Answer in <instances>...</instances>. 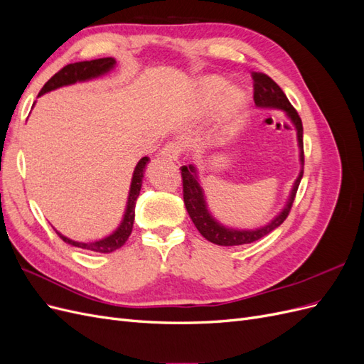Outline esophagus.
<instances>
[{
	"instance_id": "obj_1",
	"label": "esophagus",
	"mask_w": 364,
	"mask_h": 364,
	"mask_svg": "<svg viewBox=\"0 0 364 364\" xmlns=\"http://www.w3.org/2000/svg\"><path fill=\"white\" fill-rule=\"evenodd\" d=\"M182 151H183V144H182V142H179V141H170L161 150V155L164 158H168V159L176 161V159H179V156L182 155Z\"/></svg>"
}]
</instances>
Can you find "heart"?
<instances>
[{"instance_id": "1", "label": "heart", "mask_w": 364, "mask_h": 364, "mask_svg": "<svg viewBox=\"0 0 364 364\" xmlns=\"http://www.w3.org/2000/svg\"><path fill=\"white\" fill-rule=\"evenodd\" d=\"M228 90V85L225 80L218 79V77H209V79L202 82V94L206 103L209 105H215L222 94ZM245 105V97L240 91L237 90H229L222 102V111L226 119H230L235 117L240 109Z\"/></svg>"}]
</instances>
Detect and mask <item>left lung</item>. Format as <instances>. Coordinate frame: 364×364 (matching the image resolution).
Instances as JSON below:
<instances>
[{
    "label": "left lung",
    "mask_w": 364,
    "mask_h": 364,
    "mask_svg": "<svg viewBox=\"0 0 364 364\" xmlns=\"http://www.w3.org/2000/svg\"><path fill=\"white\" fill-rule=\"evenodd\" d=\"M250 75L253 79V100H255V105L259 107L281 109V111L287 114L289 118L293 121V124L297 130V141H299V149H301V164L304 167V136H302L304 129H302V119L299 114H297L296 109L291 106L287 95L284 94V91L278 86V83L273 79H270L267 74L252 73ZM181 174H182V186H183V203L186 206V211H188L193 220V223L196 225L197 229H199V232L214 245L240 246V245L253 243V241L266 237L267 234L272 232V230H274L279 225L284 223V220L289 217L291 211L297 188H299V183L304 176V168L301 170L299 176H297L290 194V199L287 205H285V208L282 209V213L277 218L272 220L269 225L255 230L229 229L215 222L206 208L203 190L199 183V179H197L196 168L193 165H190V167L183 165V167H181Z\"/></svg>",
    "instance_id": "obj_1"
}]
</instances>
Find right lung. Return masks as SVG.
Returning <instances> with one entry per match:
<instances>
[{
    "label": "right lung",
    "instance_id": "obj_1",
    "mask_svg": "<svg viewBox=\"0 0 364 364\" xmlns=\"http://www.w3.org/2000/svg\"><path fill=\"white\" fill-rule=\"evenodd\" d=\"M115 65V59L114 58H102V59H94V60H85V62H75V63H70L67 67H63L60 71H58L54 74L51 79L43 85V87L41 90L39 95L46 94L48 91L58 90L60 86L65 85H73L75 82H83V80H90L94 79V77L102 75L105 73H107L109 70H112ZM38 95V97H39ZM149 162V158L144 156L142 158L135 167L134 171V178H132V183H130V191H129V199H127V208L124 213V218L121 225L118 226V229L112 235H109L103 240L94 241V243H79V241H73L67 237H63L62 234H59L56 230V234L71 246L80 247V249H86L91 252H98V253H109L114 252L117 249H119L123 246L129 235L132 234V228H134V220H135V206H136V199L141 191V185H142V178H144V168Z\"/></svg>",
    "mask_w": 364,
    "mask_h": 364
}]
</instances>
